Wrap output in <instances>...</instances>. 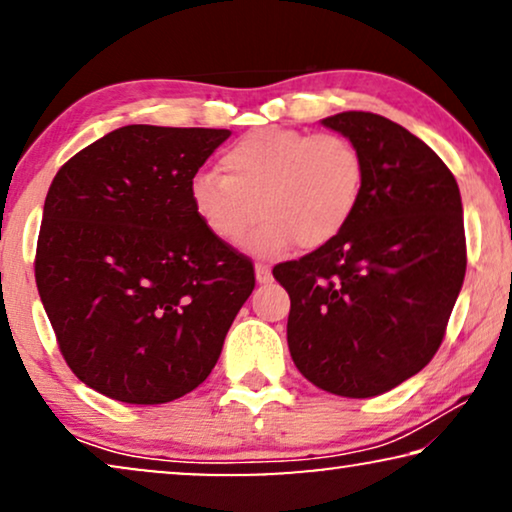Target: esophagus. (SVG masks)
<instances>
[{
    "label": "esophagus",
    "instance_id": "34e87169",
    "mask_svg": "<svg viewBox=\"0 0 512 512\" xmlns=\"http://www.w3.org/2000/svg\"><path fill=\"white\" fill-rule=\"evenodd\" d=\"M270 279H272V272H270L268 265L256 263V282H258V284H268Z\"/></svg>",
    "mask_w": 512,
    "mask_h": 512
}]
</instances>
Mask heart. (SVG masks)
<instances>
[{"label":"heart","mask_w":512,"mask_h":512,"mask_svg":"<svg viewBox=\"0 0 512 512\" xmlns=\"http://www.w3.org/2000/svg\"><path fill=\"white\" fill-rule=\"evenodd\" d=\"M219 172L188 186L193 214L214 240L235 244L261 216L244 247L279 256L300 244L319 249L345 233L361 205L366 163L347 137L261 128L221 153Z\"/></svg>","instance_id":"b5f03b06"}]
</instances>
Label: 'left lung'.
I'll use <instances>...</instances> for the list:
<instances>
[{
    "instance_id": "1",
    "label": "left lung",
    "mask_w": 512,
    "mask_h": 512,
    "mask_svg": "<svg viewBox=\"0 0 512 512\" xmlns=\"http://www.w3.org/2000/svg\"><path fill=\"white\" fill-rule=\"evenodd\" d=\"M366 163L361 205L338 240L272 270L289 291L291 359L314 387L370 398L438 352L466 275L457 179L422 139L370 111L321 121Z\"/></svg>"
}]
</instances>
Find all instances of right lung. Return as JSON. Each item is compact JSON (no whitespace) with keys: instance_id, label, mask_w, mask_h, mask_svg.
I'll list each match as a JSON object with an SVG mask.
<instances>
[{"instance_id":"add662e5","label":"right lung","mask_w":512,"mask_h":512,"mask_svg":"<svg viewBox=\"0 0 512 512\" xmlns=\"http://www.w3.org/2000/svg\"><path fill=\"white\" fill-rule=\"evenodd\" d=\"M230 130L125 125L69 158L44 202L34 277L67 366L121 403L188 394L219 361L254 265L214 240L188 186Z\"/></svg>"}]
</instances>
